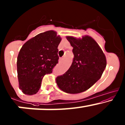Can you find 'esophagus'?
<instances>
[{
	"mask_svg": "<svg viewBox=\"0 0 125 125\" xmlns=\"http://www.w3.org/2000/svg\"><path fill=\"white\" fill-rule=\"evenodd\" d=\"M63 60V58H60L59 59V62H62Z\"/></svg>",
	"mask_w": 125,
	"mask_h": 125,
	"instance_id": "34e87169",
	"label": "esophagus"
}]
</instances>
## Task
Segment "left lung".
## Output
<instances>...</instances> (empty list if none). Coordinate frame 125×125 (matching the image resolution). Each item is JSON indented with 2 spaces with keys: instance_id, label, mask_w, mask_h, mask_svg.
<instances>
[{
  "instance_id": "left-lung-1",
  "label": "left lung",
  "mask_w": 125,
  "mask_h": 125,
  "mask_svg": "<svg viewBox=\"0 0 125 125\" xmlns=\"http://www.w3.org/2000/svg\"><path fill=\"white\" fill-rule=\"evenodd\" d=\"M73 47L74 57L71 66L64 74L56 78V83L68 94H79L91 87L100 79L107 66L105 54L92 37L81 39L66 36Z\"/></svg>"
}]
</instances>
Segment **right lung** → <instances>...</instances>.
Here are the masks:
<instances>
[{
    "instance_id": "1",
    "label": "right lung",
    "mask_w": 125,
    "mask_h": 125,
    "mask_svg": "<svg viewBox=\"0 0 125 125\" xmlns=\"http://www.w3.org/2000/svg\"><path fill=\"white\" fill-rule=\"evenodd\" d=\"M60 36L54 31L41 33L22 46L17 57L19 88L28 95L36 94L45 74L51 73L58 63Z\"/></svg>"
}]
</instances>
